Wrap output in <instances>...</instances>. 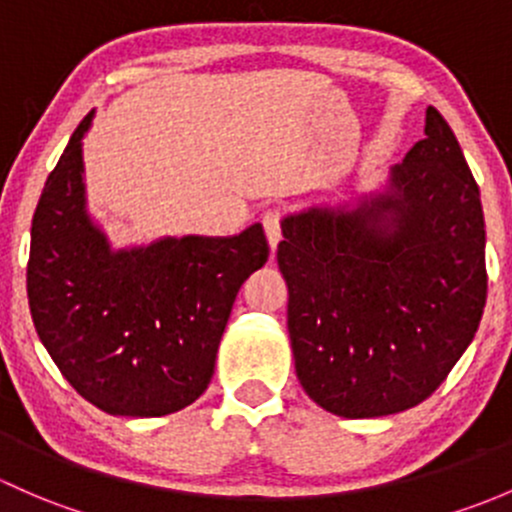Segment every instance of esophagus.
I'll return each mask as SVG.
<instances>
[{"instance_id":"obj_1","label":"esophagus","mask_w":512,"mask_h":512,"mask_svg":"<svg viewBox=\"0 0 512 512\" xmlns=\"http://www.w3.org/2000/svg\"><path fill=\"white\" fill-rule=\"evenodd\" d=\"M263 229H266V236L268 241H271V246L276 249V244L281 241V224H283V212L278 207L268 209L266 214H263Z\"/></svg>"}]
</instances>
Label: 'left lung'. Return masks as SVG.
Returning <instances> with one entry per match:
<instances>
[{
  "instance_id": "8db88e82",
  "label": "left lung",
  "mask_w": 512,
  "mask_h": 512,
  "mask_svg": "<svg viewBox=\"0 0 512 512\" xmlns=\"http://www.w3.org/2000/svg\"><path fill=\"white\" fill-rule=\"evenodd\" d=\"M394 165L397 192L283 221L295 372L345 419L412 409L466 352L488 293L481 192L444 115Z\"/></svg>"
}]
</instances>
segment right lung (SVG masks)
Here are the masks:
<instances>
[{
	"mask_svg": "<svg viewBox=\"0 0 512 512\" xmlns=\"http://www.w3.org/2000/svg\"><path fill=\"white\" fill-rule=\"evenodd\" d=\"M44 184L26 266L34 328L63 377L115 416H165L192 404L214 374L241 283L268 261L254 224L231 239L184 236L110 254L83 199L81 138Z\"/></svg>",
	"mask_w": 512,
	"mask_h": 512,
	"instance_id": "add662e5",
	"label": "right lung"
}]
</instances>
